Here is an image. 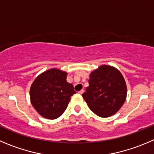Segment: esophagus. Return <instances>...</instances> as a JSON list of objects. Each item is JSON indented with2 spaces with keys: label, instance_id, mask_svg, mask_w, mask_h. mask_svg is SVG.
<instances>
[{
  "label": "esophagus",
  "instance_id": "34e87169",
  "mask_svg": "<svg viewBox=\"0 0 154 154\" xmlns=\"http://www.w3.org/2000/svg\"><path fill=\"white\" fill-rule=\"evenodd\" d=\"M84 90H80V91L78 92V93H79V94H82V93H84Z\"/></svg>",
  "mask_w": 154,
  "mask_h": 154
}]
</instances>
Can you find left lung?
Returning a JSON list of instances; mask_svg holds the SVG:
<instances>
[{"label":"left lung","instance_id":"8db88e82","mask_svg":"<svg viewBox=\"0 0 154 154\" xmlns=\"http://www.w3.org/2000/svg\"><path fill=\"white\" fill-rule=\"evenodd\" d=\"M82 97L97 116L109 117L116 114L125 102V80L116 67L102 65L90 74L89 87Z\"/></svg>","mask_w":154,"mask_h":154}]
</instances>
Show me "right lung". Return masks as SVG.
Wrapping results in <instances>:
<instances>
[{"mask_svg":"<svg viewBox=\"0 0 154 154\" xmlns=\"http://www.w3.org/2000/svg\"><path fill=\"white\" fill-rule=\"evenodd\" d=\"M67 73L51 68L38 76L30 87V100L42 117L55 119L67 109L70 97L76 92L67 82Z\"/></svg>","mask_w":154,"mask_h":154,"instance_id":"right-lung-1","label":"right lung"}]
</instances>
